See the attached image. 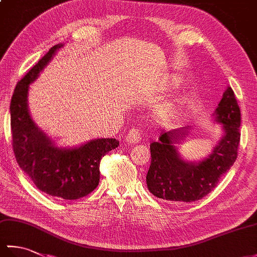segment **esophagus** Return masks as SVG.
Instances as JSON below:
<instances>
[{
  "instance_id": "obj_1",
  "label": "esophagus",
  "mask_w": 257,
  "mask_h": 257,
  "mask_svg": "<svg viewBox=\"0 0 257 257\" xmlns=\"http://www.w3.org/2000/svg\"><path fill=\"white\" fill-rule=\"evenodd\" d=\"M141 138H143V136H141V133L139 129H130L127 136H125V141H127L128 144H139L141 141Z\"/></svg>"
}]
</instances>
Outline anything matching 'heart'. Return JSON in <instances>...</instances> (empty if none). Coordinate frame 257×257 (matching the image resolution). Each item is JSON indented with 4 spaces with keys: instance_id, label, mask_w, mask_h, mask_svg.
Masks as SVG:
<instances>
[{
    "instance_id": "heart-1",
    "label": "heart",
    "mask_w": 257,
    "mask_h": 257,
    "mask_svg": "<svg viewBox=\"0 0 257 257\" xmlns=\"http://www.w3.org/2000/svg\"><path fill=\"white\" fill-rule=\"evenodd\" d=\"M177 83V80L176 81H173V84H176ZM176 112V107H174V105H171V106H169L168 108H167V110L165 111V113L167 114V116H172V114Z\"/></svg>"
}]
</instances>
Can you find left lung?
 <instances>
[{
  "label": "left lung",
  "mask_w": 257,
  "mask_h": 257,
  "mask_svg": "<svg viewBox=\"0 0 257 257\" xmlns=\"http://www.w3.org/2000/svg\"><path fill=\"white\" fill-rule=\"evenodd\" d=\"M213 116L222 124L223 136L203 160L187 161L180 156L176 144L188 135L187 127L163 133L158 143L150 145L151 163L146 180L149 191L157 198L174 202L198 201L216 187L235 162L241 139V110L231 87L224 91Z\"/></svg>",
  "instance_id": "1"
}]
</instances>
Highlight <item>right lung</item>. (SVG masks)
I'll return each instance as SVG.
<instances>
[{
  "label": "right lung",
  "mask_w": 257,
  "mask_h": 257,
  "mask_svg": "<svg viewBox=\"0 0 257 257\" xmlns=\"http://www.w3.org/2000/svg\"><path fill=\"white\" fill-rule=\"evenodd\" d=\"M63 46H53L16 85L10 105L11 128L16 161L36 188L55 198L76 200L97 188L101 158L116 149L119 141L100 138L59 148L32 119L27 102L30 85Z\"/></svg>",
  "instance_id": "1"
}]
</instances>
